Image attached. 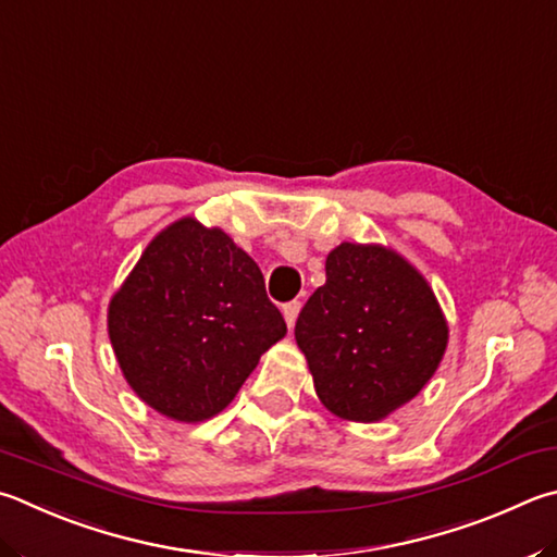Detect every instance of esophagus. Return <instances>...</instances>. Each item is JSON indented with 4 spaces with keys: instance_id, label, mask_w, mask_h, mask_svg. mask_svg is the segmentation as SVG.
<instances>
[{
    "instance_id": "obj_1",
    "label": "esophagus",
    "mask_w": 557,
    "mask_h": 557,
    "mask_svg": "<svg viewBox=\"0 0 557 557\" xmlns=\"http://www.w3.org/2000/svg\"><path fill=\"white\" fill-rule=\"evenodd\" d=\"M299 309H301V301H289V305H285L282 307V313H285V321H287V326L289 329H295V323H297V317H299Z\"/></svg>"
}]
</instances>
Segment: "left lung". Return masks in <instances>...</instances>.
Returning a JSON list of instances; mask_svg holds the SVG:
<instances>
[{
  "label": "left lung",
  "instance_id": "obj_1",
  "mask_svg": "<svg viewBox=\"0 0 557 557\" xmlns=\"http://www.w3.org/2000/svg\"><path fill=\"white\" fill-rule=\"evenodd\" d=\"M295 338L323 407L375 423L426 387L448 348V321L407 258L346 240L329 252L326 285L299 311Z\"/></svg>",
  "mask_w": 557,
  "mask_h": 557
}]
</instances>
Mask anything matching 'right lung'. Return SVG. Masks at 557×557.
I'll return each mask as SVG.
<instances>
[{"mask_svg":"<svg viewBox=\"0 0 557 557\" xmlns=\"http://www.w3.org/2000/svg\"><path fill=\"white\" fill-rule=\"evenodd\" d=\"M107 329L138 399L197 423L234 401L287 323L256 260L221 228L185 216L140 252L109 301Z\"/></svg>","mask_w":557,"mask_h":557,"instance_id":"right-lung-1","label":"right lung"}]
</instances>
